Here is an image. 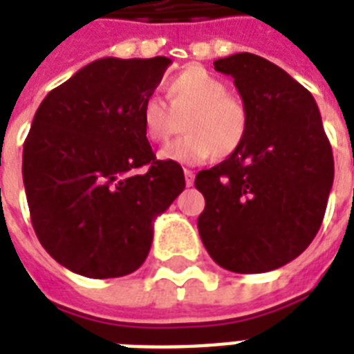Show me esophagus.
Instances as JSON below:
<instances>
[{
  "label": "esophagus",
  "mask_w": 354,
  "mask_h": 354,
  "mask_svg": "<svg viewBox=\"0 0 354 354\" xmlns=\"http://www.w3.org/2000/svg\"><path fill=\"white\" fill-rule=\"evenodd\" d=\"M184 176H185V185L187 187H192L193 182H195V174H193V170H184Z\"/></svg>",
  "instance_id": "34e87169"
}]
</instances>
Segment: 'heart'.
Returning a JSON list of instances; mask_svg holds the SVG:
<instances>
[{
    "mask_svg": "<svg viewBox=\"0 0 354 354\" xmlns=\"http://www.w3.org/2000/svg\"><path fill=\"white\" fill-rule=\"evenodd\" d=\"M218 75L201 66H189L165 83L169 104L147 96L140 108V123L149 142L162 144L182 131L159 151L162 161L199 165L208 157H227L245 144L250 129V111L241 96Z\"/></svg>",
    "mask_w": 354,
    "mask_h": 354,
    "instance_id": "1",
    "label": "heart"
}]
</instances>
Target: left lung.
I'll return each mask as SVG.
<instances>
[{"instance_id": "8db88e82", "label": "left lung", "mask_w": 354, "mask_h": 354, "mask_svg": "<svg viewBox=\"0 0 354 354\" xmlns=\"http://www.w3.org/2000/svg\"><path fill=\"white\" fill-rule=\"evenodd\" d=\"M250 111L245 144L201 170L199 235L233 273H266L297 258L319 233L334 184V157L313 94L250 53L214 62Z\"/></svg>"}]
</instances>
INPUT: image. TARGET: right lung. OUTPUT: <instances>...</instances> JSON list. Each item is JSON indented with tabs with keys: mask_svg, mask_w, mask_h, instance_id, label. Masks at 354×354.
I'll list each match as a JSON object with an SVG mask.
<instances>
[{
	"mask_svg": "<svg viewBox=\"0 0 354 354\" xmlns=\"http://www.w3.org/2000/svg\"><path fill=\"white\" fill-rule=\"evenodd\" d=\"M172 62L100 58L37 108L22 151L32 225L70 271L113 279L136 271L153 241L155 218L184 192L178 162L159 161L140 108ZM147 166L144 175L133 170Z\"/></svg>",
	"mask_w": 354,
	"mask_h": 354,
	"instance_id": "1",
	"label": "right lung"
}]
</instances>
